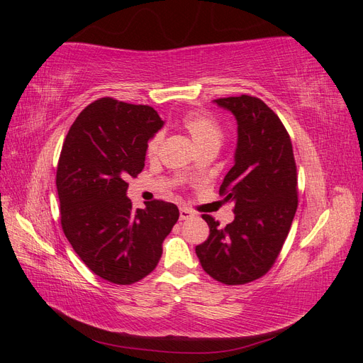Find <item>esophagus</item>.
<instances>
[{
    "label": "esophagus",
    "mask_w": 363,
    "mask_h": 363,
    "mask_svg": "<svg viewBox=\"0 0 363 363\" xmlns=\"http://www.w3.org/2000/svg\"><path fill=\"white\" fill-rule=\"evenodd\" d=\"M194 216H195V212H192L191 208L180 207V219H182V221H184V219H191Z\"/></svg>",
    "instance_id": "esophagus-1"
}]
</instances>
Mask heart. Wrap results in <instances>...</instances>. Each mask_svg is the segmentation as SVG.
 <instances>
[{"mask_svg":"<svg viewBox=\"0 0 363 363\" xmlns=\"http://www.w3.org/2000/svg\"><path fill=\"white\" fill-rule=\"evenodd\" d=\"M180 124L188 131L194 144L200 151H218L219 147H221L224 140V130L212 115L206 112H188L182 116ZM162 142L163 135L160 131L150 138L147 144V156L150 159H155L159 155Z\"/></svg>","mask_w":363,"mask_h":363,"instance_id":"1","label":"heart"}]
</instances>
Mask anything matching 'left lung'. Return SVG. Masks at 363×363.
Segmentation results:
<instances>
[{
	"instance_id": "obj_1",
	"label": "left lung",
	"mask_w": 363,
	"mask_h": 363,
	"mask_svg": "<svg viewBox=\"0 0 363 363\" xmlns=\"http://www.w3.org/2000/svg\"><path fill=\"white\" fill-rule=\"evenodd\" d=\"M238 123L235 164L219 188L235 204L224 228L211 215V235L195 247L203 269L224 284H245L271 269L286 240L298 206L291 138L280 118L256 96L213 100Z\"/></svg>"
}]
</instances>
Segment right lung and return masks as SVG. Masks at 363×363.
<instances>
[{
	"label": "right lung",
	"instance_id": "obj_1",
	"mask_svg": "<svg viewBox=\"0 0 363 363\" xmlns=\"http://www.w3.org/2000/svg\"><path fill=\"white\" fill-rule=\"evenodd\" d=\"M162 127L150 106L101 98L63 142L56 175L63 233L87 268L115 284L136 283L157 267L180 215L159 200L133 208L127 196V179L144 169L148 140Z\"/></svg>",
	"mask_w": 363,
	"mask_h": 363
}]
</instances>
